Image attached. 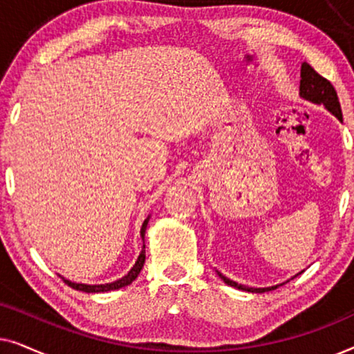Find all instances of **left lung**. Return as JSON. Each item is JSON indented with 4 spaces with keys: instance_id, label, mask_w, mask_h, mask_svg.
Returning <instances> with one entry per match:
<instances>
[{
    "instance_id": "8db88e82",
    "label": "left lung",
    "mask_w": 354,
    "mask_h": 354,
    "mask_svg": "<svg viewBox=\"0 0 354 354\" xmlns=\"http://www.w3.org/2000/svg\"><path fill=\"white\" fill-rule=\"evenodd\" d=\"M299 77H301V80H299V98L304 100V101H309V103H313V104L324 106V108H326L328 113L335 115V118L342 122L343 118H342L340 101H338L337 91L332 86L330 82H328L327 79H324L322 75H319L311 66L306 64V62H303V64H301V74H299ZM216 272L222 280H224L227 285H230V287H234V288L243 290V292H250V293L270 292V290L279 288L280 285L285 283L283 282V283H279V285H272V287L254 288V287H246V285H241L239 282H235V280H230L229 277H225L224 274H221L219 270H216ZM301 272H303V270H301ZM301 272H298V274H301ZM297 275H295V277H297ZM287 282H288V280H287Z\"/></svg>"
}]
</instances>
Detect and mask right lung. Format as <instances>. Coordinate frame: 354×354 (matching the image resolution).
Listing matches in <instances>:
<instances>
[{
    "label": "right lung",
    "instance_id": "right-lung-1",
    "mask_svg": "<svg viewBox=\"0 0 354 354\" xmlns=\"http://www.w3.org/2000/svg\"><path fill=\"white\" fill-rule=\"evenodd\" d=\"M149 217H151V216H148L147 219L143 221L142 230H140V236H142V240H143L142 251H140V254H138L137 261H135L133 268L130 269L129 272L125 274L122 279H118V280H114V282H109V283L88 285V283H77V282H72V280H67L66 277H62V275H59V277H61L62 280H64V282H66L67 285H69V287H72L74 290H79V292H85V293H104V292H113V290H119V288L127 287V285L132 283L133 280L138 277V274L142 272V269H143V264H145V234H147V227H148Z\"/></svg>",
    "mask_w": 354,
    "mask_h": 354
}]
</instances>
